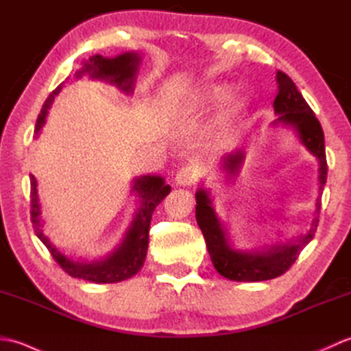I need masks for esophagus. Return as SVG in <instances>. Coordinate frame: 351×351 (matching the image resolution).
<instances>
[{
	"instance_id": "34e87169",
	"label": "esophagus",
	"mask_w": 351,
	"mask_h": 351,
	"mask_svg": "<svg viewBox=\"0 0 351 351\" xmlns=\"http://www.w3.org/2000/svg\"><path fill=\"white\" fill-rule=\"evenodd\" d=\"M195 181H196V170L193 169V167L185 166V167L178 170L176 178H175V182H176L178 185H182V187H187V185H191Z\"/></svg>"
}]
</instances>
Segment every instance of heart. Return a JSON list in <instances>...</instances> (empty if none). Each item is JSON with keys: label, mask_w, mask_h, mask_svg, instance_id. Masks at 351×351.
I'll use <instances>...</instances> for the list:
<instances>
[{"label": "heart", "mask_w": 351, "mask_h": 351, "mask_svg": "<svg viewBox=\"0 0 351 351\" xmlns=\"http://www.w3.org/2000/svg\"><path fill=\"white\" fill-rule=\"evenodd\" d=\"M225 96H226L225 88H221L219 86L210 87L202 96H200L199 101H196V106H202V104H205L208 101H219V99L225 98Z\"/></svg>", "instance_id": "obj_1"}]
</instances>
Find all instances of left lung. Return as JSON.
<instances>
[{
    "instance_id": "8db88e82",
    "label": "left lung",
    "mask_w": 351,
    "mask_h": 351,
    "mask_svg": "<svg viewBox=\"0 0 351 351\" xmlns=\"http://www.w3.org/2000/svg\"><path fill=\"white\" fill-rule=\"evenodd\" d=\"M278 81V95H276L273 108L274 113L279 114L274 123H282L291 126L299 136L302 143L308 151L317 156L319 162L318 182L319 195L327 180V161L324 149V132L314 111L311 110L308 102L304 101L302 93L297 90L294 81L287 73L280 71L276 72ZM244 160V152L237 151L223 158V169L229 175H237ZM196 220L205 237L208 253H210L214 268L223 278L237 282H259L274 279L289 270V267L295 263L300 252L306 247V244L314 238L322 202L317 199L315 215L309 230L299 240L288 241L283 244H276L264 252H243L234 250L229 244V238L221 225L217 214L213 208V200L210 193L204 189L196 191Z\"/></svg>"
}]
</instances>
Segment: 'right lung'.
Here are the masks:
<instances>
[{
    "label": "right lung",
    "instance_id": "obj_1",
    "mask_svg": "<svg viewBox=\"0 0 351 351\" xmlns=\"http://www.w3.org/2000/svg\"><path fill=\"white\" fill-rule=\"evenodd\" d=\"M140 56L137 52H125L122 56L114 58H107L99 54L92 56L87 62H84L83 69L77 72V77L81 78L84 73H88L92 78L106 80L111 84H116L125 93L132 92L134 81H136V72L140 63ZM62 86H58L56 90L48 96L40 110V114L37 117L36 130L37 134L45 125V119L48 114V108L51 107L54 96L60 93ZM29 197H32V223L36 235L39 240L47 245L51 256L56 259V263L60 265L63 270L72 278L84 279L95 283H114L125 279H130L131 276L138 273L143 267L147 243H149V228H151V220L155 208L161 204V200L170 193V185L164 182L161 176H140L134 180V185L131 191H136L140 199V206L137 208L136 217H134L131 228L126 232L122 244L101 261H93V263H81V261H73L64 253L58 250L54 244L49 241V238L43 232V225L40 219V206L39 197H37V185L36 178L29 175Z\"/></svg>",
    "mask_w": 351,
    "mask_h": 351
}]
</instances>
